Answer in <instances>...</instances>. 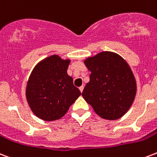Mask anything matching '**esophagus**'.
<instances>
[{
	"mask_svg": "<svg viewBox=\"0 0 157 157\" xmlns=\"http://www.w3.org/2000/svg\"><path fill=\"white\" fill-rule=\"evenodd\" d=\"M79 89H80V90H81V92L83 91V90H84V86H81L79 87Z\"/></svg>",
	"mask_w": 157,
	"mask_h": 157,
	"instance_id": "esophagus-1",
	"label": "esophagus"
}]
</instances>
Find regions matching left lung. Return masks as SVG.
Instances as JSON below:
<instances>
[{"label": "left lung", "mask_w": 157, "mask_h": 157, "mask_svg": "<svg viewBox=\"0 0 157 157\" xmlns=\"http://www.w3.org/2000/svg\"><path fill=\"white\" fill-rule=\"evenodd\" d=\"M91 72L82 96L98 115L108 120L122 118L137 93L134 75L126 61L113 52H99L84 60Z\"/></svg>", "instance_id": "1"}]
</instances>
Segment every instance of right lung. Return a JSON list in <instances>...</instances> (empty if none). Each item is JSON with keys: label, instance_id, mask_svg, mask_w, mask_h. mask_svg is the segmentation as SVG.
<instances>
[{"label": "right lung", "instance_id": "right-lung-1", "mask_svg": "<svg viewBox=\"0 0 157 157\" xmlns=\"http://www.w3.org/2000/svg\"><path fill=\"white\" fill-rule=\"evenodd\" d=\"M70 59L52 55L33 67L26 85V100L31 110L44 121H54L65 115L81 94L67 74Z\"/></svg>", "mask_w": 157, "mask_h": 157}]
</instances>
